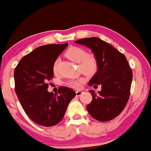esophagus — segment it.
Wrapping results in <instances>:
<instances>
[{
    "instance_id": "obj_1",
    "label": "esophagus",
    "mask_w": 151,
    "mask_h": 151,
    "mask_svg": "<svg viewBox=\"0 0 151 151\" xmlns=\"http://www.w3.org/2000/svg\"><path fill=\"white\" fill-rule=\"evenodd\" d=\"M82 93H83V91H77L76 92V95L77 96H79L81 95Z\"/></svg>"
}]
</instances>
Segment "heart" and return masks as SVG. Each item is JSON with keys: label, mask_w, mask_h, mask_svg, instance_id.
Here are the masks:
<instances>
[{"label": "heart", "mask_w": 151, "mask_h": 151, "mask_svg": "<svg viewBox=\"0 0 151 151\" xmlns=\"http://www.w3.org/2000/svg\"><path fill=\"white\" fill-rule=\"evenodd\" d=\"M66 55L74 63H79V68L81 72L86 75L91 76L96 73L98 69V63L96 58L93 55L86 54V51L78 47H72L68 48L66 52ZM58 60H56L53 65V71L57 72ZM83 79L71 80L67 83L70 87L78 88L80 87Z\"/></svg>", "instance_id": "heart-1"}]
</instances>
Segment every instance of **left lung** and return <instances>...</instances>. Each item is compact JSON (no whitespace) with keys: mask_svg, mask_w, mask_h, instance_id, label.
<instances>
[{"mask_svg":"<svg viewBox=\"0 0 151 151\" xmlns=\"http://www.w3.org/2000/svg\"><path fill=\"white\" fill-rule=\"evenodd\" d=\"M90 48L98 63V69L88 83V86L101 85L86 106L88 113L97 121L106 122L119 116L123 111L130 96L132 72L125 56L109 43L98 37L75 41Z\"/></svg>","mask_w":151,"mask_h":151,"instance_id":"8db88e82","label":"left lung"}]
</instances>
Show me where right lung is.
Returning <instances> with one entry per match:
<instances>
[{
    "label": "right lung",
    "instance_id": "right-lung-1",
    "mask_svg": "<svg viewBox=\"0 0 151 151\" xmlns=\"http://www.w3.org/2000/svg\"><path fill=\"white\" fill-rule=\"evenodd\" d=\"M68 43L37 47L20 60L14 72L15 92L26 114L44 127L57 124L63 119L68 104L76 96L73 89L60 86L49 93L48 81L54 75L53 65Z\"/></svg>",
    "mask_w": 151,
    "mask_h": 151
}]
</instances>
